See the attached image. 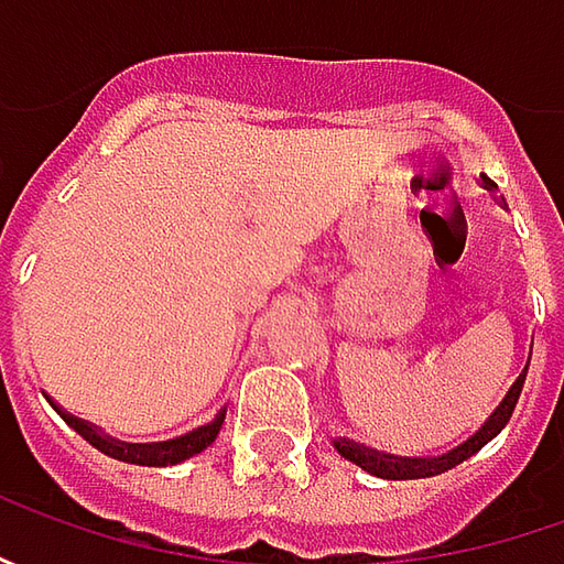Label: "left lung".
<instances>
[{
  "label": "left lung",
  "mask_w": 564,
  "mask_h": 564,
  "mask_svg": "<svg viewBox=\"0 0 564 564\" xmlns=\"http://www.w3.org/2000/svg\"><path fill=\"white\" fill-rule=\"evenodd\" d=\"M480 182L487 191H496V185L489 182L487 175H480ZM502 204V200H499ZM533 351V345H531ZM528 367H531V355L524 360V367H518V377L509 386V392L502 395V401L489 411V417L470 436H467L465 443H458L455 448H448L443 455H423V458H408V455H389V452H379V448H370V445L355 443V440H345V436H336L333 445H336V452L341 458H348L351 465H358L360 470H367V474H373V477H382V480H421V477H436V474H445V470H452L455 465H462L467 462L470 455H477L489 440H496L499 433H502V426L509 423L511 411H514V404H518V395H521V389H524V377H528Z\"/></svg>",
  "instance_id": "left-lung-1"
}]
</instances>
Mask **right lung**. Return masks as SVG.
Returning a JSON list of instances; mask_svg holds the SVG:
<instances>
[{"label":"right lung","instance_id":"obj_1","mask_svg":"<svg viewBox=\"0 0 564 564\" xmlns=\"http://www.w3.org/2000/svg\"><path fill=\"white\" fill-rule=\"evenodd\" d=\"M55 411L62 414V421L68 423L75 433H80L87 443L99 448L102 455H109V458H116V462H128V465H143V467H169V465H182L187 458H194V455H200L206 445L213 443L216 436H219V430H223V423H226V408H219V414L213 417L204 426H197V430H191L185 436H175V440H163V443H124V440H116V436H109V433H102L99 426L94 423L80 421L75 414H68L65 408H58L53 399H50Z\"/></svg>","mask_w":564,"mask_h":564}]
</instances>
